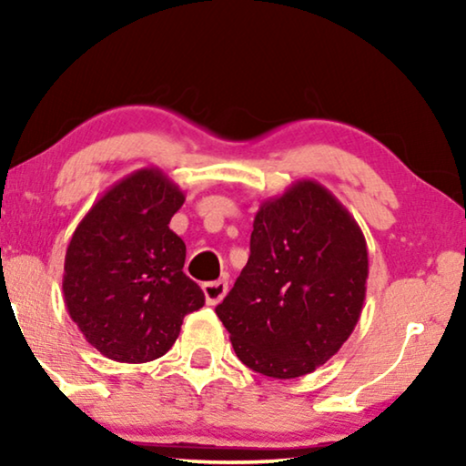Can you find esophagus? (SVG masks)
<instances>
[{"label":"esophagus","mask_w":466,"mask_h":466,"mask_svg":"<svg viewBox=\"0 0 466 466\" xmlns=\"http://www.w3.org/2000/svg\"><path fill=\"white\" fill-rule=\"evenodd\" d=\"M201 289H203V295H206L208 305H218L227 295L228 284H227V279H214V282L203 284Z\"/></svg>","instance_id":"34e87169"}]
</instances>
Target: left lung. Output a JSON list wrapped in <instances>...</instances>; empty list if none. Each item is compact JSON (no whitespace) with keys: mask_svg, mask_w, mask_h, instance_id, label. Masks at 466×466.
<instances>
[{"mask_svg":"<svg viewBox=\"0 0 466 466\" xmlns=\"http://www.w3.org/2000/svg\"><path fill=\"white\" fill-rule=\"evenodd\" d=\"M252 227L250 258L216 314L246 367L301 378L339 352L359 322L369 278L365 235L316 180L265 199Z\"/></svg>","mask_w":466,"mask_h":466,"instance_id":"obj_1","label":"left lung"}]
</instances>
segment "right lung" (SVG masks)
I'll list each match as a JSON object with an SVG mask.
<instances>
[{"mask_svg":"<svg viewBox=\"0 0 466 466\" xmlns=\"http://www.w3.org/2000/svg\"><path fill=\"white\" fill-rule=\"evenodd\" d=\"M187 197L158 167L112 184L78 222L63 267L69 318L116 362H148L174 346L206 297L182 271L187 246L169 220Z\"/></svg>","mask_w":466,"mask_h":466,"instance_id":"1","label":"right lung"}]
</instances>
